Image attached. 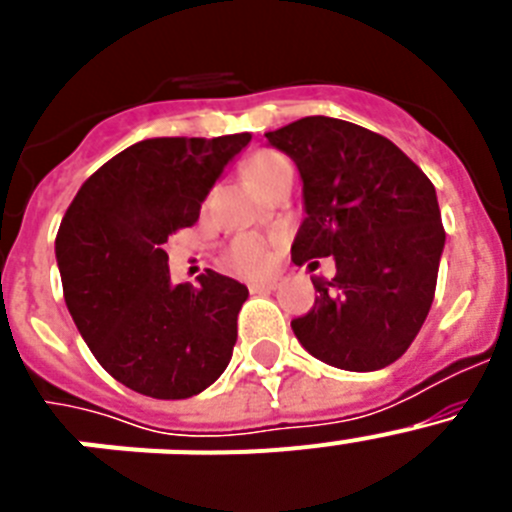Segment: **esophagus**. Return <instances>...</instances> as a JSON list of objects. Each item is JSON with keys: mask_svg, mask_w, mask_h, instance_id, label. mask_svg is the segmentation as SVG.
I'll use <instances>...</instances> for the list:
<instances>
[{"mask_svg": "<svg viewBox=\"0 0 512 512\" xmlns=\"http://www.w3.org/2000/svg\"><path fill=\"white\" fill-rule=\"evenodd\" d=\"M248 289H251L253 295H256V292H274V289H277V282H274V279H269V282H253L248 284Z\"/></svg>", "mask_w": 512, "mask_h": 512, "instance_id": "1", "label": "esophagus"}]
</instances>
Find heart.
<instances>
[{
	"instance_id": "obj_1",
	"label": "heart",
	"mask_w": 512,
	"mask_h": 512,
	"mask_svg": "<svg viewBox=\"0 0 512 512\" xmlns=\"http://www.w3.org/2000/svg\"><path fill=\"white\" fill-rule=\"evenodd\" d=\"M289 161L277 151H259L253 153L246 161V176L253 187L264 184L269 176H274L277 171L287 169ZM225 261L233 271L238 274H246V277H256L261 271L269 269L271 264V246L266 238L261 235H238L233 243L228 246V253H225Z\"/></svg>"
}]
</instances>
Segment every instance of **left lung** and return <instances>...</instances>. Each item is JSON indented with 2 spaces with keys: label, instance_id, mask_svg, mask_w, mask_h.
I'll return each mask as SVG.
<instances>
[{
  "label": "left lung",
  "instance_id": "8db88e82",
  "mask_svg": "<svg viewBox=\"0 0 512 512\" xmlns=\"http://www.w3.org/2000/svg\"><path fill=\"white\" fill-rule=\"evenodd\" d=\"M297 164L305 194L297 266L333 256L336 277H312L320 292L292 320L315 359L346 372H374L400 359L436 295L446 233L436 187L384 135L336 120L302 117L266 133Z\"/></svg>",
  "mask_w": 512,
  "mask_h": 512
}]
</instances>
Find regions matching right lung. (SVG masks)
I'll list each match as a JSON object with an SVG mask.
<instances>
[{
    "mask_svg": "<svg viewBox=\"0 0 512 512\" xmlns=\"http://www.w3.org/2000/svg\"><path fill=\"white\" fill-rule=\"evenodd\" d=\"M251 135L148 138L81 184L56 235L63 300L107 374L140 395H200L233 356L246 284L207 269L171 284L164 243L200 217Z\"/></svg>",
    "mask_w": 512,
    "mask_h": 512,
    "instance_id": "right-lung-1",
    "label": "right lung"
}]
</instances>
